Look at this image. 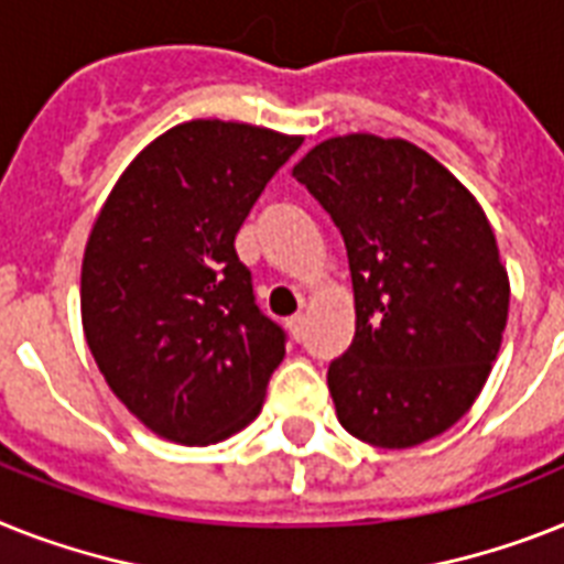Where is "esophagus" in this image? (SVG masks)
Wrapping results in <instances>:
<instances>
[{"mask_svg": "<svg viewBox=\"0 0 564 564\" xmlns=\"http://www.w3.org/2000/svg\"><path fill=\"white\" fill-rule=\"evenodd\" d=\"M288 328H291L293 339H302V328H305V316L293 314L291 319H288Z\"/></svg>", "mask_w": 564, "mask_h": 564, "instance_id": "obj_1", "label": "esophagus"}]
</instances>
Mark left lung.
<instances>
[{"mask_svg": "<svg viewBox=\"0 0 564 564\" xmlns=\"http://www.w3.org/2000/svg\"><path fill=\"white\" fill-rule=\"evenodd\" d=\"M293 178L343 232L355 285V339L328 366L337 421L383 449L438 438L481 394L510 308L481 204L421 147L366 132L316 143Z\"/></svg>", "mask_w": 564, "mask_h": 564, "instance_id": "obj_1", "label": "left lung"}]
</instances>
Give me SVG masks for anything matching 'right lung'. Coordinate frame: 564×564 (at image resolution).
I'll use <instances>...</instances> for the list:
<instances>
[{
	"label": "right lung",
	"instance_id": "1",
	"mask_svg": "<svg viewBox=\"0 0 564 564\" xmlns=\"http://www.w3.org/2000/svg\"><path fill=\"white\" fill-rule=\"evenodd\" d=\"M300 134L236 120L172 126L138 152L95 218L83 334L118 400L161 438L207 446L245 430L285 357L236 232Z\"/></svg>",
	"mask_w": 564,
	"mask_h": 564
}]
</instances>
